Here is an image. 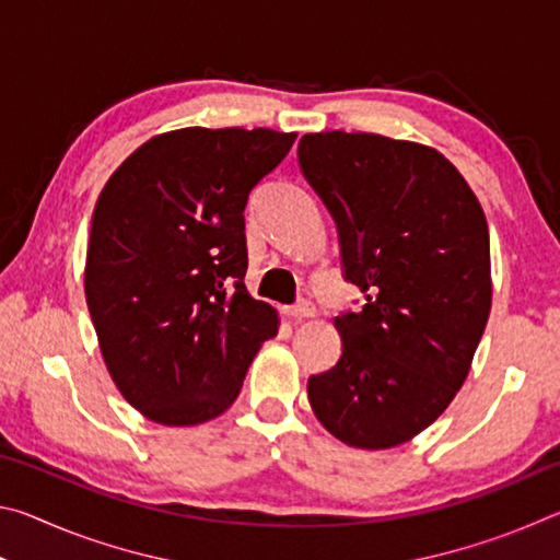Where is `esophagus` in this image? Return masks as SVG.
<instances>
[{
    "instance_id": "obj_1",
    "label": "esophagus",
    "mask_w": 560,
    "mask_h": 560,
    "mask_svg": "<svg viewBox=\"0 0 560 560\" xmlns=\"http://www.w3.org/2000/svg\"><path fill=\"white\" fill-rule=\"evenodd\" d=\"M287 314L291 316V318H314L316 316V306L311 301H299V303H293V306H289L287 308Z\"/></svg>"
}]
</instances>
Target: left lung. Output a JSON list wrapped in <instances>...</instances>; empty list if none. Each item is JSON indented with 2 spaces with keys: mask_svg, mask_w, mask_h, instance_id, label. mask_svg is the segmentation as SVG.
<instances>
[{
  "mask_svg": "<svg viewBox=\"0 0 560 560\" xmlns=\"http://www.w3.org/2000/svg\"><path fill=\"white\" fill-rule=\"evenodd\" d=\"M299 165L365 293L363 311L336 316L343 355L308 377V402L348 447H397L447 410L487 328L485 210L447 158L410 140L308 132Z\"/></svg>",
  "mask_w": 560,
  "mask_h": 560,
  "instance_id": "8db88e82",
  "label": "left lung"
}]
</instances>
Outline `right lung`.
I'll return each mask as SVG.
<instances>
[{
  "mask_svg": "<svg viewBox=\"0 0 560 560\" xmlns=\"http://www.w3.org/2000/svg\"><path fill=\"white\" fill-rule=\"evenodd\" d=\"M293 140L269 128L163 132L103 187L83 287L113 383L148 420H214L277 336V311L244 287V207Z\"/></svg>",
  "mask_w": 560,
  "mask_h": 560,
  "instance_id": "right-lung-1",
  "label": "right lung"
}]
</instances>
